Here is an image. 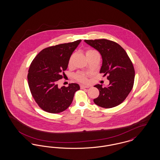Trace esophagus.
I'll list each match as a JSON object with an SVG mask.
<instances>
[{
    "mask_svg": "<svg viewBox=\"0 0 160 160\" xmlns=\"http://www.w3.org/2000/svg\"><path fill=\"white\" fill-rule=\"evenodd\" d=\"M90 86H84V85H80V88L81 89H85V88H89Z\"/></svg>",
    "mask_w": 160,
    "mask_h": 160,
    "instance_id": "obj_1",
    "label": "esophagus"
}]
</instances>
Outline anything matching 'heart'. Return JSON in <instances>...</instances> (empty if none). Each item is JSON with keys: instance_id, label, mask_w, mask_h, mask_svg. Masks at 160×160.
I'll list each match as a JSON object with an SVG mask.
<instances>
[{"instance_id": "b5f03b06", "label": "heart", "mask_w": 160, "mask_h": 160, "mask_svg": "<svg viewBox=\"0 0 160 160\" xmlns=\"http://www.w3.org/2000/svg\"><path fill=\"white\" fill-rule=\"evenodd\" d=\"M95 53H98V52L96 51L95 50L91 49V48H89V49L86 50L85 52V54H86V56H87V58H88L90 55H91L92 54ZM74 58H75L74 54H72L70 56L68 61V67L69 68L72 67L74 61ZM75 78L78 82H81V83H87L88 82V74L84 72H78L75 76Z\"/></svg>"}]
</instances>
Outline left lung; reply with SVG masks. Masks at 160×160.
<instances>
[{
  "label": "left lung",
  "mask_w": 160,
  "mask_h": 160,
  "mask_svg": "<svg viewBox=\"0 0 160 160\" xmlns=\"http://www.w3.org/2000/svg\"><path fill=\"white\" fill-rule=\"evenodd\" d=\"M89 45L97 49L102 56V65L100 73L107 75L108 86L101 84L98 89L99 96L93 99L97 106L106 108L121 104L132 90L135 77V70L128 55L121 46L106 39H85Z\"/></svg>",
  "instance_id": "left-lung-1"
}]
</instances>
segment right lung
I'll return each mask as SVG.
<instances>
[{
  "mask_svg": "<svg viewBox=\"0 0 160 160\" xmlns=\"http://www.w3.org/2000/svg\"><path fill=\"white\" fill-rule=\"evenodd\" d=\"M80 42L78 39L48 47L32 62L28 70V84L33 98L44 111L50 113L65 111L72 103L75 92L80 89L77 83L59 88L58 82L64 78L69 58Z\"/></svg>",
  "mask_w": 160,
  "mask_h": 160,
  "instance_id": "obj_1",
  "label": "right lung"
}]
</instances>
